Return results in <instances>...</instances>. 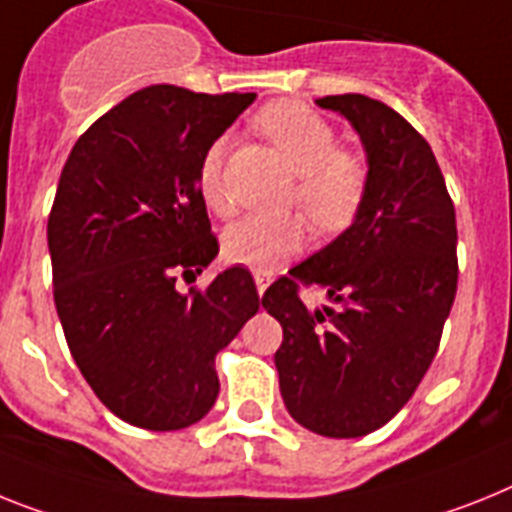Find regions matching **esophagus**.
<instances>
[{
	"instance_id": "esophagus-1",
	"label": "esophagus",
	"mask_w": 512,
	"mask_h": 512,
	"mask_svg": "<svg viewBox=\"0 0 512 512\" xmlns=\"http://www.w3.org/2000/svg\"><path fill=\"white\" fill-rule=\"evenodd\" d=\"M270 281H273V273H268V270H257L255 283H257V291H260V294H265V289H268Z\"/></svg>"
}]
</instances>
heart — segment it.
I'll list each match as a JSON object with an SVG mask.
<instances>
[{
    "label": "heart",
    "instance_id": "heart-1",
    "mask_svg": "<svg viewBox=\"0 0 512 512\" xmlns=\"http://www.w3.org/2000/svg\"><path fill=\"white\" fill-rule=\"evenodd\" d=\"M255 122L299 174L291 203L304 210L320 234L346 229L367 195V166L362 158L338 148L336 130L307 103H270ZM197 190L216 216L229 218L236 210L234 197L223 182V143H213L205 150L197 166ZM304 242L307 226L299 216H255L226 229L223 257L244 268L273 270L299 255Z\"/></svg>",
    "mask_w": 512,
    "mask_h": 512
}]
</instances>
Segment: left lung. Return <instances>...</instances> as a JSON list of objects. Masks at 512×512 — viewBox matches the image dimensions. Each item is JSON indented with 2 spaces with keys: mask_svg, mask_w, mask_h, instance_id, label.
I'll return each instance as SVG.
<instances>
[{
  "mask_svg": "<svg viewBox=\"0 0 512 512\" xmlns=\"http://www.w3.org/2000/svg\"><path fill=\"white\" fill-rule=\"evenodd\" d=\"M354 124L367 150V195L338 239L270 283L263 307L283 328V403L322 437H364L409 403L442 338L458 289L455 208L437 158L375 98H317ZM331 304L309 310L298 289Z\"/></svg>",
  "mask_w": 512,
  "mask_h": 512,
  "instance_id": "8db88e82",
  "label": "left lung"
}]
</instances>
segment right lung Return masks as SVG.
<instances>
[{
  "mask_svg": "<svg viewBox=\"0 0 512 512\" xmlns=\"http://www.w3.org/2000/svg\"><path fill=\"white\" fill-rule=\"evenodd\" d=\"M255 93L150 85L90 124L49 213L54 304L83 377L111 414L171 432L216 403V354L260 309L252 273L176 289L218 255L197 166Z\"/></svg>",
  "mask_w": 512,
  "mask_h": 512,
  "instance_id": "obj_1",
  "label": "right lung"
}]
</instances>
